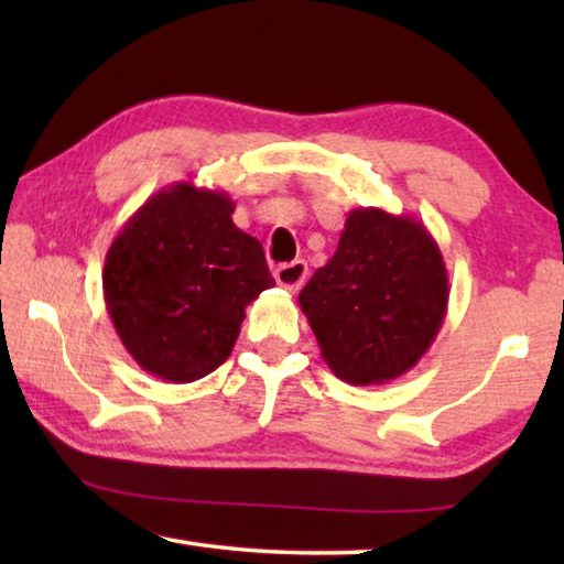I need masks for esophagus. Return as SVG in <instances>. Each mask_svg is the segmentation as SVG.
Wrapping results in <instances>:
<instances>
[{"label":"esophagus","instance_id":"obj_1","mask_svg":"<svg viewBox=\"0 0 564 564\" xmlns=\"http://www.w3.org/2000/svg\"><path fill=\"white\" fill-rule=\"evenodd\" d=\"M273 275H275V281H279V285H283L285 291L295 293L303 285L305 275H308V263L301 261V259L291 261V263H281Z\"/></svg>","mask_w":564,"mask_h":564}]
</instances>
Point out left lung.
I'll return each mask as SVG.
<instances>
[{"label": "left lung", "instance_id": "1", "mask_svg": "<svg viewBox=\"0 0 564 564\" xmlns=\"http://www.w3.org/2000/svg\"><path fill=\"white\" fill-rule=\"evenodd\" d=\"M451 283L423 221L386 208H352L336 253L299 295L321 356L340 380H395L433 346Z\"/></svg>", "mask_w": 564, "mask_h": 564}]
</instances>
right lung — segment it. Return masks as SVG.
I'll return each mask as SVG.
<instances>
[{
  "label": "right lung",
  "mask_w": 564,
  "mask_h": 564,
  "mask_svg": "<svg viewBox=\"0 0 564 564\" xmlns=\"http://www.w3.org/2000/svg\"><path fill=\"white\" fill-rule=\"evenodd\" d=\"M226 191L176 181L133 214L104 261V301L141 370L194 383L231 356L246 305L275 285Z\"/></svg>",
  "instance_id": "1"
}]
</instances>
